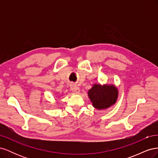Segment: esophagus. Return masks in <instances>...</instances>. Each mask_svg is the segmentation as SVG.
Segmentation results:
<instances>
[{"label":"esophagus","instance_id":"34e87169","mask_svg":"<svg viewBox=\"0 0 158 158\" xmlns=\"http://www.w3.org/2000/svg\"><path fill=\"white\" fill-rule=\"evenodd\" d=\"M71 89L74 94H78L80 92V88L76 86V85H73L71 88Z\"/></svg>","mask_w":158,"mask_h":158}]
</instances>
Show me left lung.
<instances>
[{
	"label": "left lung",
	"mask_w": 158,
	"mask_h": 158,
	"mask_svg": "<svg viewBox=\"0 0 158 158\" xmlns=\"http://www.w3.org/2000/svg\"><path fill=\"white\" fill-rule=\"evenodd\" d=\"M88 96L93 106L98 109H107L115 103L118 90L114 85L94 84L88 92Z\"/></svg>",
	"instance_id": "obj_1"
}]
</instances>
